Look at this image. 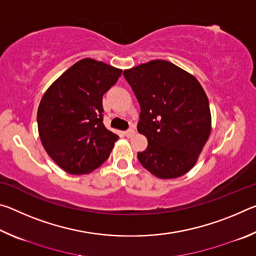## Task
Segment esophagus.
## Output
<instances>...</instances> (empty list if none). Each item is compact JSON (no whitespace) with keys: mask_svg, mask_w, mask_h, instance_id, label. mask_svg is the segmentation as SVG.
I'll list each match as a JSON object with an SVG mask.
<instances>
[{"mask_svg":"<svg viewBox=\"0 0 256 256\" xmlns=\"http://www.w3.org/2000/svg\"><path fill=\"white\" fill-rule=\"evenodd\" d=\"M134 134H136V130L134 128H128L126 132H125V136H126L128 138H132Z\"/></svg>","mask_w":256,"mask_h":256,"instance_id":"1","label":"esophagus"}]
</instances>
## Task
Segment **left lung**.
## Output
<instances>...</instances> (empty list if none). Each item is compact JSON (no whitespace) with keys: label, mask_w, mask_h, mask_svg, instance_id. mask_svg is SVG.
Returning <instances> with one entry per match:
<instances>
[{"label":"left lung","mask_w":256,"mask_h":256,"mask_svg":"<svg viewBox=\"0 0 256 256\" xmlns=\"http://www.w3.org/2000/svg\"><path fill=\"white\" fill-rule=\"evenodd\" d=\"M140 104L138 133L148 146L138 152L146 170L162 180L188 172L211 133L209 100L200 82L168 60H154L124 71Z\"/></svg>","instance_id":"1"}]
</instances>
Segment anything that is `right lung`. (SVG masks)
Listing matches in <instances>:
<instances>
[{"label":"right lung","instance_id":"right-lung-1","mask_svg":"<svg viewBox=\"0 0 256 256\" xmlns=\"http://www.w3.org/2000/svg\"><path fill=\"white\" fill-rule=\"evenodd\" d=\"M122 72L94 58L80 60L42 96L37 110L42 144L68 174H89L110 157L118 136L102 124V96Z\"/></svg>","mask_w":256,"mask_h":256}]
</instances>
